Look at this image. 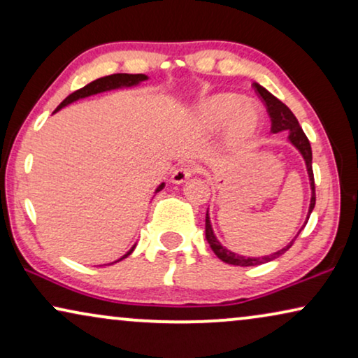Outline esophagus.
Returning a JSON list of instances; mask_svg holds the SVG:
<instances>
[{
	"mask_svg": "<svg viewBox=\"0 0 358 358\" xmlns=\"http://www.w3.org/2000/svg\"><path fill=\"white\" fill-rule=\"evenodd\" d=\"M194 173H195V169L190 168V166H184V168L176 169L173 176H171V182H173V184H184L185 180H187Z\"/></svg>",
	"mask_w": 358,
	"mask_h": 358,
	"instance_id": "34e87169",
	"label": "esophagus"
}]
</instances>
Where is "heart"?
I'll return each mask as SVG.
<instances>
[{"instance_id":"b5f03b06","label":"heart","mask_w":358,"mask_h":358,"mask_svg":"<svg viewBox=\"0 0 358 358\" xmlns=\"http://www.w3.org/2000/svg\"><path fill=\"white\" fill-rule=\"evenodd\" d=\"M197 117L200 124L207 129H220L228 124V140L234 145L251 140L261 125L256 104L228 92L210 96L200 102Z\"/></svg>"}]
</instances>
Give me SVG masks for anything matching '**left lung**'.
<instances>
[{
    "label": "left lung",
    "mask_w": 358,
    "mask_h": 358,
    "mask_svg": "<svg viewBox=\"0 0 358 358\" xmlns=\"http://www.w3.org/2000/svg\"><path fill=\"white\" fill-rule=\"evenodd\" d=\"M254 87H256L259 94H261L262 101L266 102L267 106V112L268 115H271V122H272V129L271 131L272 134H278V131H288V141L295 146V148L300 151V155L303 156V159H305V164H306V171H308V178H310V187H311V200H310V208H308V215H306V220H305V224L308 223V218H310V215L313 212V208H315V203H316V195H315V176H313V166H311V161H313V153H311V145L310 141H308L305 131L298 124L296 117L293 115V112L288 109V107L283 104L282 101H278L275 96L271 94L266 87L259 85V83H254ZM305 224H303L301 229L305 228ZM300 231L296 233V236L292 239L290 243L287 244V246H283L282 249H278V251L268 254V256H262V257H249V256H243V254H238V252H233L229 251L228 248H224L222 243L218 241L217 236H215L213 233V228H212V222H210V215L207 212V217H205V236H207V241L210 244V248H212V251L215 252V256L218 259H222L223 262L227 264H231V266H239V267H254V266H261V264H266V262H271L273 259L280 257L283 252H287L288 249L292 248V244L295 243V239L298 238V234L301 233Z\"/></svg>",
    "instance_id": "1"
}]
</instances>
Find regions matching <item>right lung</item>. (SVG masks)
<instances>
[{"mask_svg":"<svg viewBox=\"0 0 358 358\" xmlns=\"http://www.w3.org/2000/svg\"><path fill=\"white\" fill-rule=\"evenodd\" d=\"M146 80H148V76H146V75H141V73H140V75H129V73H115V75H109V76L97 78V80L91 81L90 85H86L85 87H81V90H78V91H75V92H71V94L68 96L66 99L63 101L62 104L57 107L55 112L62 110L63 107L70 106V104H73V102H76V101H80V99H85V97L94 96V94H101V92H107V91L129 90V87H135V86L141 85V83L146 81ZM55 112H53V114H55ZM164 185H166L164 182H161V184L158 185V187H156L155 194H158L159 190H163V189H164ZM135 246H136V244H134V246H131V249H130L129 252H125L124 256H122L120 259H117V261L110 262V264H115V262L122 261V259L129 257L130 254L134 252ZM110 264H107V266H110Z\"/></svg>","mask_w":358,"mask_h":358,"instance_id":"right-lung-1","label":"right lung"}]
</instances>
